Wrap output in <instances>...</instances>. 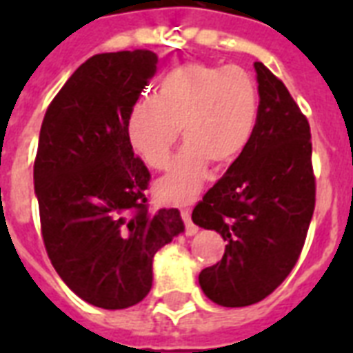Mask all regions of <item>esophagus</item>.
<instances>
[{"label": "esophagus", "instance_id": "esophagus-1", "mask_svg": "<svg viewBox=\"0 0 353 353\" xmlns=\"http://www.w3.org/2000/svg\"><path fill=\"white\" fill-rule=\"evenodd\" d=\"M181 218H183V221H185V232H187V236L196 234V232H198V227L194 225L192 220H190V210L183 209L181 210Z\"/></svg>", "mask_w": 353, "mask_h": 353}]
</instances>
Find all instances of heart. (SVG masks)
I'll return each mask as SVG.
<instances>
[{"instance_id":"heart-1","label":"heart","mask_w":353,"mask_h":353,"mask_svg":"<svg viewBox=\"0 0 353 353\" xmlns=\"http://www.w3.org/2000/svg\"><path fill=\"white\" fill-rule=\"evenodd\" d=\"M258 121V88L245 69L185 63L166 73L154 97L128 112L133 152L163 168L179 137L183 148L155 188L165 201L188 203L201 190L210 163L227 166L249 146Z\"/></svg>"}]
</instances>
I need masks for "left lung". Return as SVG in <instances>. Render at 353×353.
I'll use <instances>...</instances> for the list:
<instances>
[{
	"label": "left lung",
	"mask_w": 353,
	"mask_h": 353,
	"mask_svg": "<svg viewBox=\"0 0 353 353\" xmlns=\"http://www.w3.org/2000/svg\"><path fill=\"white\" fill-rule=\"evenodd\" d=\"M258 121L249 146L196 205V225L227 241L220 262L199 273L218 306L256 304L299 260L315 209L312 133L290 91L254 62Z\"/></svg>",
	"instance_id": "1"
}]
</instances>
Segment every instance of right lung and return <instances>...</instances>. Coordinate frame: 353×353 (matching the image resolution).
Returning a JSON list of instances; mask_svg holds the SVG:
<instances>
[{
    "mask_svg": "<svg viewBox=\"0 0 353 353\" xmlns=\"http://www.w3.org/2000/svg\"><path fill=\"white\" fill-rule=\"evenodd\" d=\"M157 62L148 49L91 57L41 122L34 194L47 254L74 295L104 310L143 301L155 252L185 232L177 209H146L150 172L126 133Z\"/></svg>",
    "mask_w": 353,
    "mask_h": 353,
    "instance_id": "right-lung-1",
    "label": "right lung"
}]
</instances>
